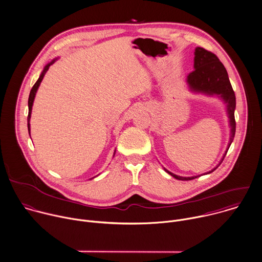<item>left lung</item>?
Instances as JSON below:
<instances>
[{"label":"left lung","mask_w":262,"mask_h":262,"mask_svg":"<svg viewBox=\"0 0 262 262\" xmlns=\"http://www.w3.org/2000/svg\"><path fill=\"white\" fill-rule=\"evenodd\" d=\"M187 83L192 91L203 92L210 95H213V94L219 95L226 103L229 123L231 127L230 139L227 146V150H228L235 133V120H234L235 95L232 90V87L229 82L227 72L224 66L221 63L219 58L214 53L204 48L198 47L195 48V52H194V70L188 74ZM227 150L225 151V155ZM216 168H214L212 171L208 173L213 172ZM165 171L178 180H191L199 177V176L181 177L171 173L167 169H165Z\"/></svg>","instance_id":"left-lung-1"}]
</instances>
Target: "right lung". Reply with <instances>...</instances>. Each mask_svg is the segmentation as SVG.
I'll return each instance as SVG.
<instances>
[{
	"instance_id": "obj_1",
	"label": "right lung",
	"mask_w": 262,
	"mask_h": 262,
	"mask_svg": "<svg viewBox=\"0 0 262 262\" xmlns=\"http://www.w3.org/2000/svg\"><path fill=\"white\" fill-rule=\"evenodd\" d=\"M55 60H53L52 62H50L49 64H47L46 67H45V69H44V71L42 72V74H41V76H40V78L38 79V81L35 83V85L33 86V88H32V90H31V93H30V96H29V116H28V128H29V133H30V131H31V125H30V119H31V114H32V107H33V103H34V99H35V96H36V93H37V90H38V88H39V86H40V84H41V82H42V80H43V78H44V76H45V74L47 73V71H48V69H49V67L54 62Z\"/></svg>"
}]
</instances>
